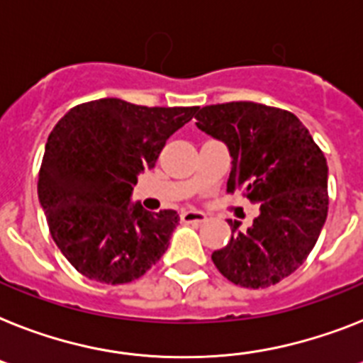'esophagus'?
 Returning a JSON list of instances; mask_svg holds the SVG:
<instances>
[{
	"label": "esophagus",
	"instance_id": "esophagus-1",
	"mask_svg": "<svg viewBox=\"0 0 363 363\" xmlns=\"http://www.w3.org/2000/svg\"><path fill=\"white\" fill-rule=\"evenodd\" d=\"M182 220L187 224L191 223H206L208 220V215L203 213V211H199V209H187L182 213Z\"/></svg>",
	"mask_w": 363,
	"mask_h": 363
}]
</instances>
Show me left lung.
I'll use <instances>...</instances> for the list:
<instances>
[{"instance_id":"left-lung-1","label":"left lung","mask_w":363,"mask_h":363,"mask_svg":"<svg viewBox=\"0 0 363 363\" xmlns=\"http://www.w3.org/2000/svg\"><path fill=\"white\" fill-rule=\"evenodd\" d=\"M196 125L228 146V191H242L259 215L250 228L228 220L232 239L215 250L230 282L259 289L301 267L328 213V167L310 131L293 113L254 101L202 107Z\"/></svg>"}]
</instances>
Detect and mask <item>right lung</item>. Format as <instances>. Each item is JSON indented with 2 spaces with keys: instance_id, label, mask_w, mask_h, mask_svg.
<instances>
[{
  "instance_id": "add662e5",
  "label": "right lung",
  "mask_w": 363,
  "mask_h": 363,
  "mask_svg": "<svg viewBox=\"0 0 363 363\" xmlns=\"http://www.w3.org/2000/svg\"><path fill=\"white\" fill-rule=\"evenodd\" d=\"M199 107H145L101 98L74 107L48 137L38 202L55 245L83 277L101 284L140 278L167 252L179 217L131 202L170 135Z\"/></svg>"
}]
</instances>
